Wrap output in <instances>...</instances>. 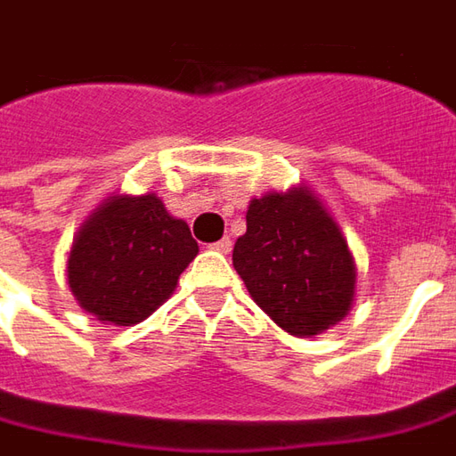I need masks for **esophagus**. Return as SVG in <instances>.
I'll return each instance as SVG.
<instances>
[{
  "label": "esophagus",
  "mask_w": 456,
  "mask_h": 456,
  "mask_svg": "<svg viewBox=\"0 0 456 456\" xmlns=\"http://www.w3.org/2000/svg\"><path fill=\"white\" fill-rule=\"evenodd\" d=\"M210 248H213V250H218V253H231V248H233V240H231L228 235H225V238H221L218 243H213Z\"/></svg>",
  "instance_id": "esophagus-1"
}]
</instances>
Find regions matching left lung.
I'll return each instance as SVG.
<instances>
[{"mask_svg": "<svg viewBox=\"0 0 456 456\" xmlns=\"http://www.w3.org/2000/svg\"><path fill=\"white\" fill-rule=\"evenodd\" d=\"M233 265L250 297L285 332L310 338L338 325L354 297V258L320 198L307 188L253 198Z\"/></svg>", "mask_w": 456, "mask_h": 456, "instance_id": "obj_1", "label": "left lung"}]
</instances>
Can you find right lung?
Instances as JSON below:
<instances>
[{
	"label": "right lung",
	"mask_w": 456,
	"mask_h": 456,
	"mask_svg": "<svg viewBox=\"0 0 456 456\" xmlns=\"http://www.w3.org/2000/svg\"><path fill=\"white\" fill-rule=\"evenodd\" d=\"M196 256L186 221L168 216L156 193L111 196L78 228L66 278L86 313L136 325L171 297Z\"/></svg>",
	"instance_id": "1"
}]
</instances>
